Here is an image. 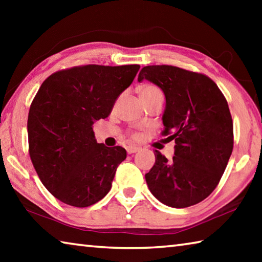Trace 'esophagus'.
Masks as SVG:
<instances>
[{"mask_svg": "<svg viewBox=\"0 0 262 262\" xmlns=\"http://www.w3.org/2000/svg\"><path fill=\"white\" fill-rule=\"evenodd\" d=\"M137 151H140V148L139 147H127V152L132 155V154H135Z\"/></svg>", "mask_w": 262, "mask_h": 262, "instance_id": "34e87169", "label": "esophagus"}]
</instances>
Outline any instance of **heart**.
<instances>
[{
	"label": "heart",
	"instance_id": "1",
	"mask_svg": "<svg viewBox=\"0 0 262 262\" xmlns=\"http://www.w3.org/2000/svg\"><path fill=\"white\" fill-rule=\"evenodd\" d=\"M139 94H140L141 99L144 100V99L151 98V97H154V96L162 95V92L156 85H154V84H143V85L140 88ZM132 136H133V139H137V137H139V135L137 134H133Z\"/></svg>",
	"mask_w": 262,
	"mask_h": 262
}]
</instances>
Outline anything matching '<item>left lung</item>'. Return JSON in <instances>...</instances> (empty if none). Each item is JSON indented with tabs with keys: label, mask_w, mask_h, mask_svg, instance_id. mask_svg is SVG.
<instances>
[{
	"label": "left lung",
	"mask_w": 262,
	"mask_h": 262,
	"mask_svg": "<svg viewBox=\"0 0 262 262\" xmlns=\"http://www.w3.org/2000/svg\"><path fill=\"white\" fill-rule=\"evenodd\" d=\"M156 84L165 95V141L173 140L174 156L155 152L147 174L150 192L172 208L205 200L219 185L233 149V122L228 101L206 75L173 66H147L137 81Z\"/></svg>",
	"instance_id": "left-lung-1"
}]
</instances>
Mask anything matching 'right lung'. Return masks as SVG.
Returning <instances> with one entry per match:
<instances>
[{
	"instance_id": "1",
	"label": "right lung",
	"mask_w": 262,
	"mask_h": 262,
	"mask_svg": "<svg viewBox=\"0 0 262 262\" xmlns=\"http://www.w3.org/2000/svg\"><path fill=\"white\" fill-rule=\"evenodd\" d=\"M139 64H86L47 77L30 106L29 154L42 185L66 205L84 208L112 187L127 152L97 143L94 123L107 118Z\"/></svg>"
}]
</instances>
